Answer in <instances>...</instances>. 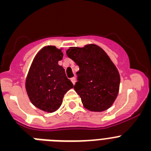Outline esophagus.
I'll return each mask as SVG.
<instances>
[{
    "mask_svg": "<svg viewBox=\"0 0 151 151\" xmlns=\"http://www.w3.org/2000/svg\"><path fill=\"white\" fill-rule=\"evenodd\" d=\"M70 80H71L72 83H73V85H75V83H76V77H73V78H70Z\"/></svg>",
    "mask_w": 151,
    "mask_h": 151,
    "instance_id": "esophagus-1",
    "label": "esophagus"
}]
</instances>
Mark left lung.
<instances>
[{
  "label": "left lung",
  "instance_id": "8db88e82",
  "mask_svg": "<svg viewBox=\"0 0 151 151\" xmlns=\"http://www.w3.org/2000/svg\"><path fill=\"white\" fill-rule=\"evenodd\" d=\"M66 55L79 66L74 89L84 106L94 112L110 108L118 94L120 77L106 52L95 45L69 47Z\"/></svg>",
  "mask_w": 151,
  "mask_h": 151
}]
</instances>
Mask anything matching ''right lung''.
I'll list each match as a JSON object with an SVG mask.
<instances>
[{"label":"right lung","mask_w":151,"mask_h":151,"mask_svg":"<svg viewBox=\"0 0 151 151\" xmlns=\"http://www.w3.org/2000/svg\"><path fill=\"white\" fill-rule=\"evenodd\" d=\"M63 57L61 50L56 47H45L35 57L26 78L31 102L47 113L56 111L62 104L64 94L73 88L64 69L58 65Z\"/></svg>","instance_id":"1"}]
</instances>
